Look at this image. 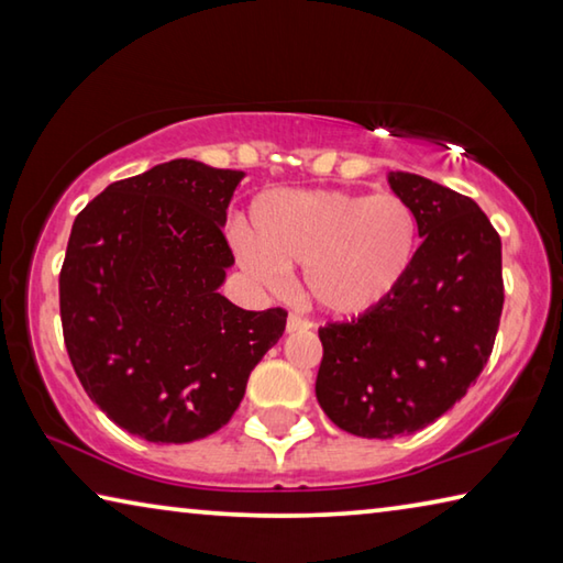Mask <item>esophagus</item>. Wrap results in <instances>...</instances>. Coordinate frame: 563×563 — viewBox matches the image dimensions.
<instances>
[{
  "instance_id": "esophagus-1",
  "label": "esophagus",
  "mask_w": 563,
  "mask_h": 563,
  "mask_svg": "<svg viewBox=\"0 0 563 563\" xmlns=\"http://www.w3.org/2000/svg\"><path fill=\"white\" fill-rule=\"evenodd\" d=\"M312 322L308 318L298 316V312H290L288 316V332H300V330H310Z\"/></svg>"
}]
</instances>
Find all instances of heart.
Wrapping results in <instances>:
<instances>
[{"label": "heart", "mask_w": 563, "mask_h": 563, "mask_svg": "<svg viewBox=\"0 0 563 563\" xmlns=\"http://www.w3.org/2000/svg\"><path fill=\"white\" fill-rule=\"evenodd\" d=\"M417 247V211L393 190H271L253 206L241 258L271 288L302 265L305 292L322 310L362 316L402 285Z\"/></svg>", "instance_id": "1"}]
</instances>
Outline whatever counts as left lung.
Returning <instances> with one entry per match:
<instances>
[{
	"label": "left lung",
	"instance_id": "left-lung-1",
	"mask_svg": "<svg viewBox=\"0 0 563 563\" xmlns=\"http://www.w3.org/2000/svg\"><path fill=\"white\" fill-rule=\"evenodd\" d=\"M387 180L419 218L412 268L377 308L318 330V402L367 440L412 434L460 402L487 365L504 305L501 241L482 208L424 176Z\"/></svg>",
	"mask_w": 563,
	"mask_h": 563
}]
</instances>
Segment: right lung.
Returning a JSON list of instances; mask_svg holds the SVG:
<instances>
[{
    "instance_id": "right-lung-1",
    "label": "right lung",
    "mask_w": 563,
    "mask_h": 563,
    "mask_svg": "<svg viewBox=\"0 0 563 563\" xmlns=\"http://www.w3.org/2000/svg\"><path fill=\"white\" fill-rule=\"evenodd\" d=\"M243 170L176 158L111 184L76 216L59 275L64 342L91 402L146 442L184 444L233 417L285 330L218 288Z\"/></svg>"
}]
</instances>
